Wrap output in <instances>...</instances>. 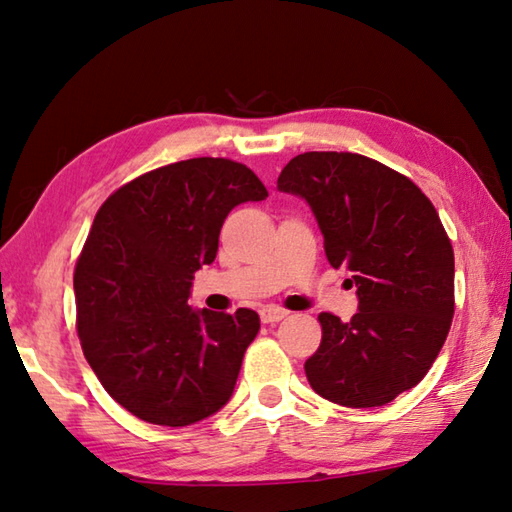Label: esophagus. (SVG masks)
<instances>
[{
	"label": "esophagus",
	"instance_id": "esophagus-1",
	"mask_svg": "<svg viewBox=\"0 0 512 512\" xmlns=\"http://www.w3.org/2000/svg\"><path fill=\"white\" fill-rule=\"evenodd\" d=\"M288 315V310L279 308V306H264L259 310V317H262L264 324H275V322H282V319Z\"/></svg>",
	"mask_w": 512,
	"mask_h": 512
}]
</instances>
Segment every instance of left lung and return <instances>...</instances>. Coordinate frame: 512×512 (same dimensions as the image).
<instances>
[{"instance_id": "8db88e82", "label": "left lung", "mask_w": 512, "mask_h": 512, "mask_svg": "<svg viewBox=\"0 0 512 512\" xmlns=\"http://www.w3.org/2000/svg\"><path fill=\"white\" fill-rule=\"evenodd\" d=\"M277 190L302 197L333 268L353 270L359 310L322 313V344L306 359L328 402L373 408L422 382L455 313V255L430 199L408 177L355 153L290 159Z\"/></svg>"}]
</instances>
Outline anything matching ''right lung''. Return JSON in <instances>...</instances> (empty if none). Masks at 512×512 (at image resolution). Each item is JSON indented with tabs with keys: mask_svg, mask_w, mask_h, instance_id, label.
Listing matches in <instances>:
<instances>
[{
	"mask_svg": "<svg viewBox=\"0 0 512 512\" xmlns=\"http://www.w3.org/2000/svg\"><path fill=\"white\" fill-rule=\"evenodd\" d=\"M268 190L244 164L195 157L115 190L97 210L75 268L86 362L128 413L190 426L233 397L259 315L188 306L195 273L213 264L230 210Z\"/></svg>",
	"mask_w": 512,
	"mask_h": 512,
	"instance_id": "add662e5",
	"label": "right lung"
}]
</instances>
